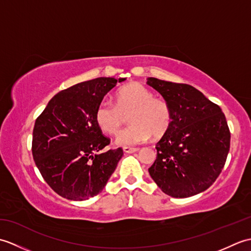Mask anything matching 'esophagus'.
I'll return each mask as SVG.
<instances>
[{
  "instance_id": "esophagus-1",
  "label": "esophagus",
  "mask_w": 251,
  "mask_h": 251,
  "mask_svg": "<svg viewBox=\"0 0 251 251\" xmlns=\"http://www.w3.org/2000/svg\"><path fill=\"white\" fill-rule=\"evenodd\" d=\"M123 150H124L125 153H134V152H137L139 149L138 148H131V147H124L123 148Z\"/></svg>"
}]
</instances>
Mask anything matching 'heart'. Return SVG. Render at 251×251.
Returning a JSON list of instances; mask_svg holds the SVG:
<instances>
[{
    "label": "heart",
    "instance_id": "obj_1",
    "mask_svg": "<svg viewBox=\"0 0 251 251\" xmlns=\"http://www.w3.org/2000/svg\"><path fill=\"white\" fill-rule=\"evenodd\" d=\"M115 105L101 101L95 111L96 124L108 135H115L129 114L130 125L116 137V143L134 146L149 138L162 137L172 123V112L166 101L153 97L151 90L139 83L121 87L114 95Z\"/></svg>",
    "mask_w": 251,
    "mask_h": 251
}]
</instances>
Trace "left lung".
Here are the masks:
<instances>
[{
	"mask_svg": "<svg viewBox=\"0 0 251 251\" xmlns=\"http://www.w3.org/2000/svg\"><path fill=\"white\" fill-rule=\"evenodd\" d=\"M172 112V123L157 142L149 173L165 194L183 199L201 193L222 172L231 132L218 104L188 84L148 77Z\"/></svg>",
	"mask_w": 251,
	"mask_h": 251,
	"instance_id": "obj_1",
	"label": "left lung"
}]
</instances>
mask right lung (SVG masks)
<instances>
[{
	"label": "right lung",
	"mask_w": 251,
	"mask_h": 251,
	"mask_svg": "<svg viewBox=\"0 0 251 251\" xmlns=\"http://www.w3.org/2000/svg\"><path fill=\"white\" fill-rule=\"evenodd\" d=\"M126 78L98 77L61 90L37 117L32 155L46 183L58 195L85 201L103 190L123 149L110 145L96 124L95 111L116 83Z\"/></svg>",
	"instance_id": "add662e5"
}]
</instances>
